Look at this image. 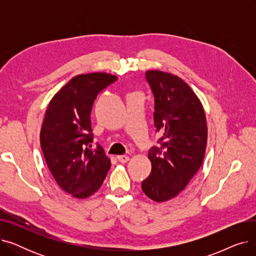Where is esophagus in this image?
Here are the masks:
<instances>
[{
  "instance_id": "esophagus-1",
  "label": "esophagus",
  "mask_w": 256,
  "mask_h": 256,
  "mask_svg": "<svg viewBox=\"0 0 256 256\" xmlns=\"http://www.w3.org/2000/svg\"><path fill=\"white\" fill-rule=\"evenodd\" d=\"M117 160L120 163H126L130 160V158L128 156H117Z\"/></svg>"
}]
</instances>
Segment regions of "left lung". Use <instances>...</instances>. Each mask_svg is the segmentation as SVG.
<instances>
[{"label":"left lung","instance_id":"1","mask_svg":"<svg viewBox=\"0 0 256 256\" xmlns=\"http://www.w3.org/2000/svg\"><path fill=\"white\" fill-rule=\"evenodd\" d=\"M145 76L154 96V126L162 137L148 152L152 172L142 190L164 202L176 197L202 165L208 124L202 104L184 80L160 70Z\"/></svg>","mask_w":256,"mask_h":256}]
</instances>
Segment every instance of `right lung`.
<instances>
[{
    "mask_svg": "<svg viewBox=\"0 0 256 256\" xmlns=\"http://www.w3.org/2000/svg\"><path fill=\"white\" fill-rule=\"evenodd\" d=\"M116 76L91 72L74 76L50 100L40 130V145L58 186L74 198L84 199L102 184L111 160L98 144L92 150L90 114L98 94Z\"/></svg>",
    "mask_w": 256,
    "mask_h": 256,
    "instance_id": "right-lung-1",
    "label": "right lung"
}]
</instances>
